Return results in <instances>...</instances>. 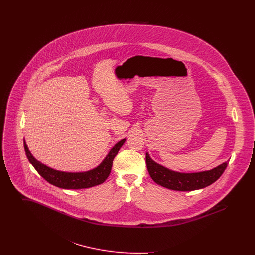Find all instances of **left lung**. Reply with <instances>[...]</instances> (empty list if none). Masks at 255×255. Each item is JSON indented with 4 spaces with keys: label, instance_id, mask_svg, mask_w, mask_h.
<instances>
[{
    "label": "left lung",
    "instance_id": "obj_1",
    "mask_svg": "<svg viewBox=\"0 0 255 255\" xmlns=\"http://www.w3.org/2000/svg\"><path fill=\"white\" fill-rule=\"evenodd\" d=\"M146 165L153 181L159 185L176 191H192L216 182L228 166V162L209 171L199 173H179L167 169L155 162L146 154Z\"/></svg>",
    "mask_w": 255,
    "mask_h": 255
}]
</instances>
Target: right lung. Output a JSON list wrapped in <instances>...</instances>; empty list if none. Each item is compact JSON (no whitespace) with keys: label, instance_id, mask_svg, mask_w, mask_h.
<instances>
[{"label":"right lung","instance_id":"1","mask_svg":"<svg viewBox=\"0 0 255 255\" xmlns=\"http://www.w3.org/2000/svg\"><path fill=\"white\" fill-rule=\"evenodd\" d=\"M124 142L125 139H122L114 146L107 157L97 168L82 173H67L51 169L34 158L28 151V148L24 141V147L25 155L29 162L33 165L39 175L43 177L47 182L64 189H82L100 184L107 180L112 169L113 160Z\"/></svg>","mask_w":255,"mask_h":255}]
</instances>
